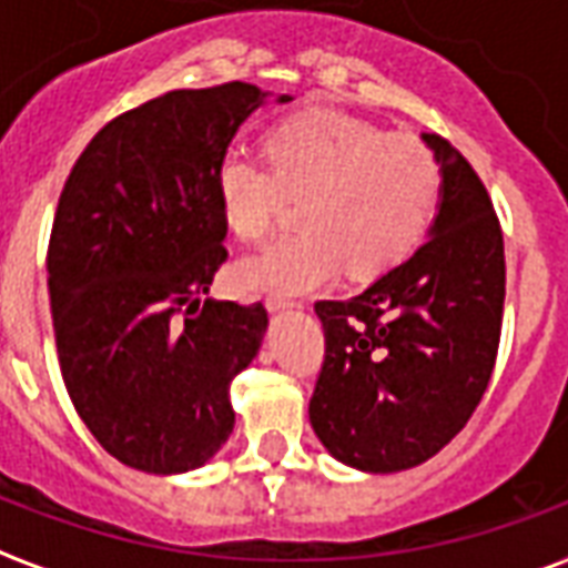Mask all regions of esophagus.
Returning <instances> with one entry per match:
<instances>
[{"label":"esophagus","instance_id":"obj_1","mask_svg":"<svg viewBox=\"0 0 568 568\" xmlns=\"http://www.w3.org/2000/svg\"><path fill=\"white\" fill-rule=\"evenodd\" d=\"M268 312H284V308H293V300H284V296H266Z\"/></svg>","mask_w":568,"mask_h":568}]
</instances>
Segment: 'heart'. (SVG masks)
Wrapping results in <instances>:
<instances>
[{
	"instance_id": "obj_1",
	"label": "heart",
	"mask_w": 568,
	"mask_h": 568,
	"mask_svg": "<svg viewBox=\"0 0 568 568\" xmlns=\"http://www.w3.org/2000/svg\"><path fill=\"white\" fill-rule=\"evenodd\" d=\"M266 160L226 153L217 202L242 244L266 242L302 199V233L268 244L239 266L247 290L300 296L333 281L342 260L372 278L399 266L424 242L442 199V163L420 139L390 135L369 120L308 111L266 135Z\"/></svg>"
}]
</instances>
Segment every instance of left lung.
I'll return each mask as SVG.
<instances>
[{
    "mask_svg": "<svg viewBox=\"0 0 568 568\" xmlns=\"http://www.w3.org/2000/svg\"><path fill=\"white\" fill-rule=\"evenodd\" d=\"M442 163L429 242L351 300L314 302L324 366L308 417L335 459L403 471L448 445L494 375L505 247L494 202L469 160L424 135Z\"/></svg>",
    "mask_w": 568,
    "mask_h": 568,
    "instance_id": "left-lung-1",
    "label": "left lung"
}]
</instances>
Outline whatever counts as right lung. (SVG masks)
Masks as SVG:
<instances>
[{
  "mask_svg": "<svg viewBox=\"0 0 568 568\" xmlns=\"http://www.w3.org/2000/svg\"><path fill=\"white\" fill-rule=\"evenodd\" d=\"M263 99L244 81L151 99L90 139L60 193L48 244L60 372L87 429L132 469H199L233 433L230 384L268 314L205 293L226 260L217 165Z\"/></svg>",
  "mask_w": 568,
  "mask_h": 568,
  "instance_id": "right-lung-1",
  "label": "right lung"
}]
</instances>
